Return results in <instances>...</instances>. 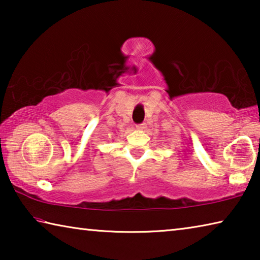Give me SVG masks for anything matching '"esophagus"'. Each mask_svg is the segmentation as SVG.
I'll return each mask as SVG.
<instances>
[{
  "label": "esophagus",
  "instance_id": "obj_1",
  "mask_svg": "<svg viewBox=\"0 0 260 260\" xmlns=\"http://www.w3.org/2000/svg\"><path fill=\"white\" fill-rule=\"evenodd\" d=\"M146 124H140V125H138V126H136V128H138L139 131H144V129H146Z\"/></svg>",
  "mask_w": 260,
  "mask_h": 260
}]
</instances>
